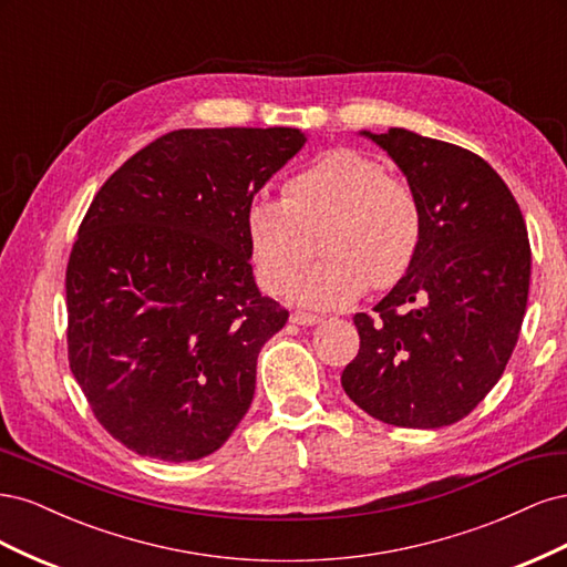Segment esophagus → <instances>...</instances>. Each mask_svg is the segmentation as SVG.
I'll return each mask as SVG.
<instances>
[{
  "label": "esophagus",
  "mask_w": 567,
  "mask_h": 567,
  "mask_svg": "<svg viewBox=\"0 0 567 567\" xmlns=\"http://www.w3.org/2000/svg\"><path fill=\"white\" fill-rule=\"evenodd\" d=\"M290 321L298 323V326H315L321 321L319 315H310V312H293L290 315Z\"/></svg>",
  "instance_id": "esophagus-1"
}]
</instances>
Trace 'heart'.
Masks as SVG:
<instances>
[{"mask_svg": "<svg viewBox=\"0 0 567 567\" xmlns=\"http://www.w3.org/2000/svg\"><path fill=\"white\" fill-rule=\"evenodd\" d=\"M421 205L388 177L383 163L352 148L326 151L284 186V200L257 198L246 210V241L260 284L279 293L315 250L326 255L290 288L317 310L354 302L371 286H392L414 262Z\"/></svg>", "mask_w": 567, "mask_h": 567, "instance_id": "1", "label": "heart"}]
</instances>
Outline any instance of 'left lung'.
<instances>
[{
  "mask_svg": "<svg viewBox=\"0 0 567 567\" xmlns=\"http://www.w3.org/2000/svg\"><path fill=\"white\" fill-rule=\"evenodd\" d=\"M359 134L402 169L423 231L375 315H354L359 352L340 383L383 423L452 425L502 379L518 342L532 262L525 219L475 153L404 127Z\"/></svg>",
  "mask_w": 567,
  "mask_h": 567,
  "instance_id": "1",
  "label": "left lung"
}]
</instances>
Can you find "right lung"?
<instances>
[{"instance_id": "1", "label": "right lung", "mask_w": 567, "mask_h": 567, "mask_svg": "<svg viewBox=\"0 0 567 567\" xmlns=\"http://www.w3.org/2000/svg\"><path fill=\"white\" fill-rule=\"evenodd\" d=\"M296 127L177 130L99 188L65 271L68 362L96 421L161 461L217 452L288 312L260 293L252 196L305 146Z\"/></svg>"}]
</instances>
